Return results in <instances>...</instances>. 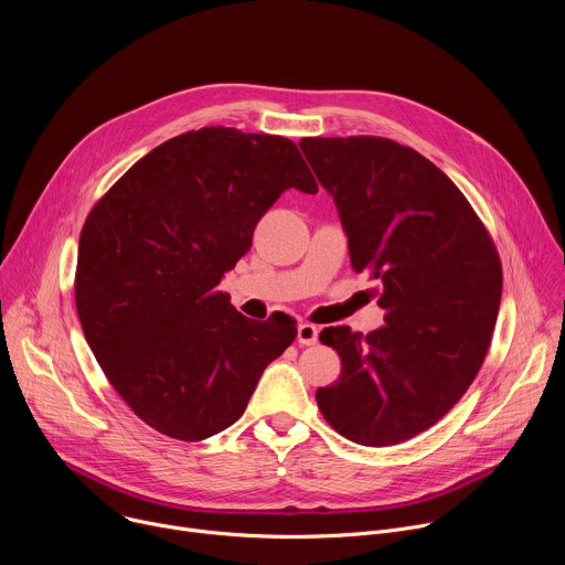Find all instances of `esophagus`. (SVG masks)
I'll return each mask as SVG.
<instances>
[{
  "label": "esophagus",
  "instance_id": "obj_1",
  "mask_svg": "<svg viewBox=\"0 0 565 565\" xmlns=\"http://www.w3.org/2000/svg\"><path fill=\"white\" fill-rule=\"evenodd\" d=\"M317 335H319V329L308 324V321H303V324H299V329H297V342L301 347H312L317 342Z\"/></svg>",
  "mask_w": 565,
  "mask_h": 565
}]
</instances>
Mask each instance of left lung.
Masks as SVG:
<instances>
[{"mask_svg": "<svg viewBox=\"0 0 565 565\" xmlns=\"http://www.w3.org/2000/svg\"><path fill=\"white\" fill-rule=\"evenodd\" d=\"M299 147L338 205L353 270L380 281L386 312L369 335L319 333L342 375L317 388V405L358 445H397L436 425L473 382L497 324L501 259L462 192L416 149L377 136Z\"/></svg>", "mask_w": 565, "mask_h": 565, "instance_id": "obj_1", "label": "left lung"}]
</instances>
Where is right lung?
Masks as SVG:
<instances>
[{
    "mask_svg": "<svg viewBox=\"0 0 565 565\" xmlns=\"http://www.w3.org/2000/svg\"><path fill=\"white\" fill-rule=\"evenodd\" d=\"M290 188L317 192L292 140L203 127L151 149L89 212L79 324L111 386L156 431L196 443L227 429L292 344L290 317L248 319L218 290Z\"/></svg>",
    "mask_w": 565,
    "mask_h": 565,
    "instance_id": "1",
    "label": "right lung"
}]
</instances>
